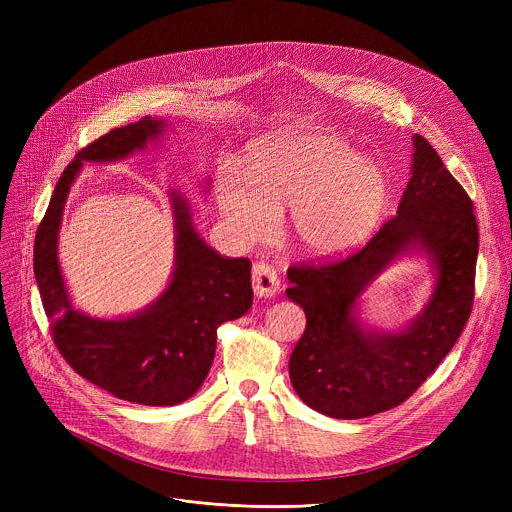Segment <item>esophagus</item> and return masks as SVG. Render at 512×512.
I'll return each instance as SVG.
<instances>
[{
  "label": "esophagus",
  "mask_w": 512,
  "mask_h": 512,
  "mask_svg": "<svg viewBox=\"0 0 512 512\" xmlns=\"http://www.w3.org/2000/svg\"><path fill=\"white\" fill-rule=\"evenodd\" d=\"M280 280L270 265L259 261L253 265V290L259 299H270L278 292Z\"/></svg>",
  "instance_id": "34e87169"
}]
</instances>
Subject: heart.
Here are the masks:
<instances>
[{
  "label": "heart",
  "mask_w": 512,
  "mask_h": 512,
  "mask_svg": "<svg viewBox=\"0 0 512 512\" xmlns=\"http://www.w3.org/2000/svg\"><path fill=\"white\" fill-rule=\"evenodd\" d=\"M220 211L242 242L270 236L288 207L286 236L309 257L359 247L388 205L386 172L330 130L284 132L257 143L245 174L224 170L215 184Z\"/></svg>",
  "instance_id": "obj_1"
}]
</instances>
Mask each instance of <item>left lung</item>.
I'll use <instances>...</instances> for the list:
<instances>
[{
	"mask_svg": "<svg viewBox=\"0 0 512 512\" xmlns=\"http://www.w3.org/2000/svg\"><path fill=\"white\" fill-rule=\"evenodd\" d=\"M479 230L473 203L440 155L413 134L411 180L396 215L367 245L330 265L290 267L286 297L307 328L288 373L307 407L334 419H363L405 402L459 340L473 305ZM425 256L435 288L398 331L365 325L360 299L402 256Z\"/></svg>",
	"mask_w": 512,
	"mask_h": 512,
	"instance_id": "left-lung-1",
	"label": "left lung"
}]
</instances>
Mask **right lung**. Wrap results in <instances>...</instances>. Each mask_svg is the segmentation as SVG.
Returning a JSON list of instances; mask_svg holds the SVG:
<instances>
[{"label": "right lung", "instance_id": "obj_1", "mask_svg": "<svg viewBox=\"0 0 512 512\" xmlns=\"http://www.w3.org/2000/svg\"><path fill=\"white\" fill-rule=\"evenodd\" d=\"M168 128V120L145 116L80 149L51 195L35 236L33 259L53 342L70 367L116 398L147 407H174L203 386L218 328L253 305L251 261L215 253L199 236L188 201L178 191H168L174 220L170 282L141 311L110 319L74 307L58 242L64 205L83 166L114 164L149 145L155 147Z\"/></svg>", "mask_w": 512, "mask_h": 512}]
</instances>
